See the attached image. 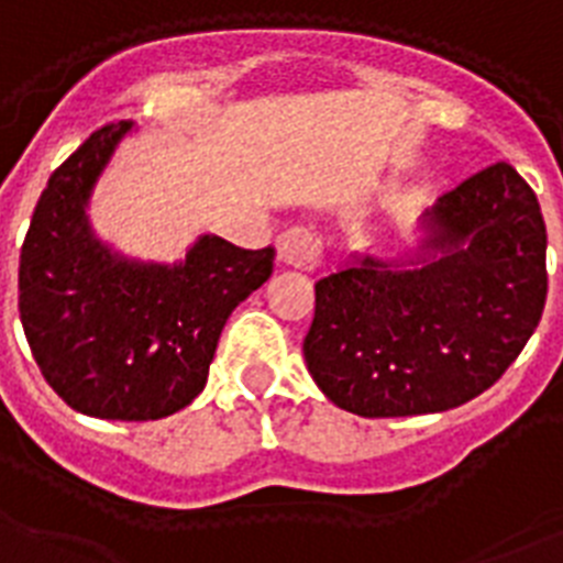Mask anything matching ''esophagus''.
<instances>
[{
  "mask_svg": "<svg viewBox=\"0 0 563 563\" xmlns=\"http://www.w3.org/2000/svg\"><path fill=\"white\" fill-rule=\"evenodd\" d=\"M274 249H277V266L280 268L311 272L320 263L318 238L306 229L283 231L280 238L274 240Z\"/></svg>",
  "mask_w": 563,
  "mask_h": 563,
  "instance_id": "esophagus-1",
  "label": "esophagus"
}]
</instances>
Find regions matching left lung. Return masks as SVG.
<instances>
[{
	"label": "left lung",
	"instance_id": "obj_1",
	"mask_svg": "<svg viewBox=\"0 0 563 563\" xmlns=\"http://www.w3.org/2000/svg\"><path fill=\"white\" fill-rule=\"evenodd\" d=\"M544 300L541 206L495 163L423 211L404 252H354L314 283L306 369L361 418L446 412L509 369Z\"/></svg>",
	"mask_w": 563,
	"mask_h": 563
}]
</instances>
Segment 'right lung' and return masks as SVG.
I'll list each match as a JSON object with an SVG mask.
<instances>
[{
  "label": "right lung",
  "instance_id": "add662e5",
  "mask_svg": "<svg viewBox=\"0 0 563 563\" xmlns=\"http://www.w3.org/2000/svg\"><path fill=\"white\" fill-rule=\"evenodd\" d=\"M134 122L99 129L42 191L22 257L19 314L51 389L82 415L159 420L209 380L225 320L272 277V249L200 234L174 263L131 257L91 223L99 177Z\"/></svg>",
  "mask_w": 563,
  "mask_h": 563
}]
</instances>
